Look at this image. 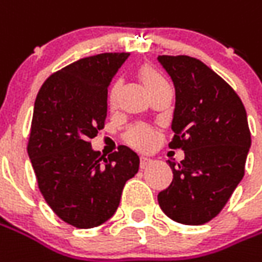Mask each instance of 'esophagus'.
<instances>
[{
	"label": "esophagus",
	"instance_id": "esophagus-1",
	"mask_svg": "<svg viewBox=\"0 0 262 262\" xmlns=\"http://www.w3.org/2000/svg\"><path fill=\"white\" fill-rule=\"evenodd\" d=\"M149 164H151V160H150V159H147V157H140V169L147 167Z\"/></svg>",
	"mask_w": 262,
	"mask_h": 262
}]
</instances>
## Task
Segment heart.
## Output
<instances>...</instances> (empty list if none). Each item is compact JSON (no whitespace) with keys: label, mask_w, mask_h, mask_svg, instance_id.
I'll return each mask as SVG.
<instances>
[{"label":"heart","mask_w":262,"mask_h":262,"mask_svg":"<svg viewBox=\"0 0 262 262\" xmlns=\"http://www.w3.org/2000/svg\"><path fill=\"white\" fill-rule=\"evenodd\" d=\"M137 76H139L140 83L143 85V88L147 91L149 95L155 89L166 83V80L163 79L162 75L159 74L155 68L150 67L149 63H143V65L139 67ZM119 91H120V82L115 80L109 88V92H107V103H109V106L116 105ZM126 142L137 150H149L151 149V146L156 142V135H155V130L149 126L137 125L133 126L126 133Z\"/></svg>","instance_id":"b5f03b06"}]
</instances>
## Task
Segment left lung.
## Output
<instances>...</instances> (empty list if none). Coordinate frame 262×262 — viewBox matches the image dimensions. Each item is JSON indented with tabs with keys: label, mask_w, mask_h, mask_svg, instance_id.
<instances>
[{
	"label": "left lung",
	"mask_w": 262,
	"mask_h": 262,
	"mask_svg": "<svg viewBox=\"0 0 262 262\" xmlns=\"http://www.w3.org/2000/svg\"><path fill=\"white\" fill-rule=\"evenodd\" d=\"M157 59L176 89L169 146L184 151L179 164L169 160L173 182L157 200L171 220L200 226L220 213L244 177L251 146L246 107L233 88L199 59Z\"/></svg>",
	"instance_id": "1"
}]
</instances>
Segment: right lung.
<instances>
[{"label":"right lung","mask_w":262,"mask_h":262,"mask_svg":"<svg viewBox=\"0 0 262 262\" xmlns=\"http://www.w3.org/2000/svg\"><path fill=\"white\" fill-rule=\"evenodd\" d=\"M129 55L79 59L51 75L36 95L28 156L49 207L76 228L109 220L125 183L139 170V156L129 147L106 159L91 146L105 126L107 88Z\"/></svg>","instance_id":"obj_1"}]
</instances>
